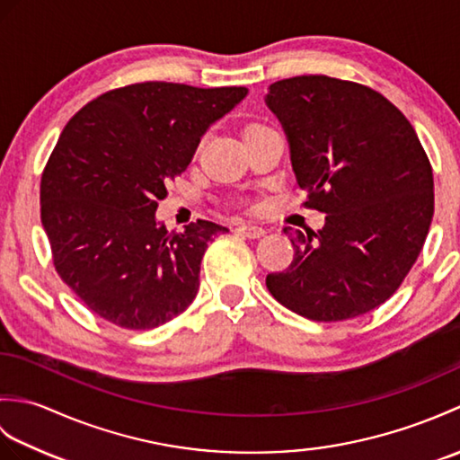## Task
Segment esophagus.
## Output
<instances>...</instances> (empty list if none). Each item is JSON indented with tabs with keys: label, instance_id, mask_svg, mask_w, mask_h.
I'll return each instance as SVG.
<instances>
[{
	"label": "esophagus",
	"instance_id": "obj_1",
	"mask_svg": "<svg viewBox=\"0 0 460 460\" xmlns=\"http://www.w3.org/2000/svg\"><path fill=\"white\" fill-rule=\"evenodd\" d=\"M235 231L239 233V235L249 237V239H261L262 235H265V229L259 227V225H239Z\"/></svg>",
	"mask_w": 460,
	"mask_h": 460
}]
</instances>
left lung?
<instances>
[{
	"label": "left lung",
	"instance_id": "left-lung-1",
	"mask_svg": "<svg viewBox=\"0 0 460 460\" xmlns=\"http://www.w3.org/2000/svg\"><path fill=\"white\" fill-rule=\"evenodd\" d=\"M296 185L326 213L318 233H285L287 270L267 275L282 306L308 320L366 314L402 287L431 227L433 170L403 112L384 94L326 75L270 84Z\"/></svg>",
	"mask_w": 460,
	"mask_h": 460
}]
</instances>
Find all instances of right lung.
<instances>
[{"label": "right lung", "mask_w": 460, "mask_h": 460, "mask_svg": "<svg viewBox=\"0 0 460 460\" xmlns=\"http://www.w3.org/2000/svg\"><path fill=\"white\" fill-rule=\"evenodd\" d=\"M245 94L134 83L66 122L41 175V223L57 275L96 316L150 330L191 305L203 252L229 229L198 219L168 233L154 213L203 132Z\"/></svg>", "instance_id": "obj_1"}]
</instances>
